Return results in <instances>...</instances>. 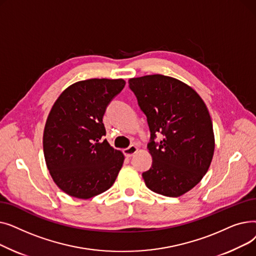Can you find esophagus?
<instances>
[{
  "label": "esophagus",
  "instance_id": "esophagus-1",
  "mask_svg": "<svg viewBox=\"0 0 256 256\" xmlns=\"http://www.w3.org/2000/svg\"><path fill=\"white\" fill-rule=\"evenodd\" d=\"M137 152H138V147L135 146V145H130V147H128V148L124 150V156H126V158L132 156Z\"/></svg>",
  "mask_w": 256,
  "mask_h": 256
}]
</instances>
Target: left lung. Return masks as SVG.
Returning a JSON list of instances; mask_svg holds the SVG:
<instances>
[{"label":"left lung","instance_id":"8db88e82","mask_svg":"<svg viewBox=\"0 0 256 256\" xmlns=\"http://www.w3.org/2000/svg\"><path fill=\"white\" fill-rule=\"evenodd\" d=\"M150 130L147 144L152 165L142 173L154 193L178 197L208 170L214 150L212 122L204 100L180 80L162 74L128 80ZM158 133L164 139L155 141Z\"/></svg>","mask_w":256,"mask_h":256}]
</instances>
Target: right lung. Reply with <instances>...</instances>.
Here are the masks:
<instances>
[{
    "label": "right lung",
    "instance_id": "right-lung-1",
    "mask_svg": "<svg viewBox=\"0 0 256 256\" xmlns=\"http://www.w3.org/2000/svg\"><path fill=\"white\" fill-rule=\"evenodd\" d=\"M126 85L124 80L90 78L65 89L54 104L44 132L48 169L60 189L88 199L114 184L124 156L104 136L106 106Z\"/></svg>",
    "mask_w": 256,
    "mask_h": 256
}]
</instances>
